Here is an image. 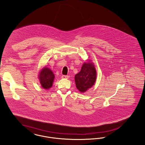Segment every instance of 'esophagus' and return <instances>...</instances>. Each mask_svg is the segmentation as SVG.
Listing matches in <instances>:
<instances>
[{
  "label": "esophagus",
  "instance_id": "obj_1",
  "mask_svg": "<svg viewBox=\"0 0 145 145\" xmlns=\"http://www.w3.org/2000/svg\"><path fill=\"white\" fill-rule=\"evenodd\" d=\"M61 77H62V79H67V78H68V76H65V75H62Z\"/></svg>",
  "mask_w": 145,
  "mask_h": 145
}]
</instances>
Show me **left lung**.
Masks as SVG:
<instances>
[{"instance_id":"obj_1","label":"left lung","mask_w":145,"mask_h":145,"mask_svg":"<svg viewBox=\"0 0 145 145\" xmlns=\"http://www.w3.org/2000/svg\"><path fill=\"white\" fill-rule=\"evenodd\" d=\"M96 78V71L92 63H84L82 69L75 76L76 85L78 90L84 93L94 85Z\"/></svg>"}]
</instances>
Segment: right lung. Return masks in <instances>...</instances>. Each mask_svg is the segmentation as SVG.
I'll return each mask as SVG.
<instances>
[{
	"mask_svg": "<svg viewBox=\"0 0 145 145\" xmlns=\"http://www.w3.org/2000/svg\"><path fill=\"white\" fill-rule=\"evenodd\" d=\"M54 74L49 68H43L39 74L40 84L44 89H48L51 88L54 79Z\"/></svg>",
	"mask_w": 145,
	"mask_h": 145,
	"instance_id": "1",
	"label": "right lung"
}]
</instances>
